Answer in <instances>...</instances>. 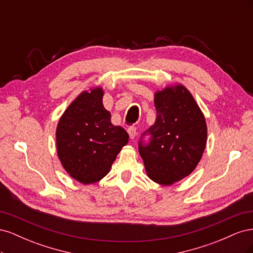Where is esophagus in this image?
I'll list each match as a JSON object with an SVG mask.
<instances>
[{
    "label": "esophagus",
    "instance_id": "esophagus-1",
    "mask_svg": "<svg viewBox=\"0 0 253 253\" xmlns=\"http://www.w3.org/2000/svg\"><path fill=\"white\" fill-rule=\"evenodd\" d=\"M127 133H128V135H129V138H131V139L135 138V136H136V134H137V132H136V127H134V126H129V127L127 128Z\"/></svg>",
    "mask_w": 253,
    "mask_h": 253
}]
</instances>
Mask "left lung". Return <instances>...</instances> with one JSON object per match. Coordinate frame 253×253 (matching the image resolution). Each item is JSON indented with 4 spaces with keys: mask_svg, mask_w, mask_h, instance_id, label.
I'll use <instances>...</instances> for the list:
<instances>
[{
    "mask_svg": "<svg viewBox=\"0 0 253 253\" xmlns=\"http://www.w3.org/2000/svg\"><path fill=\"white\" fill-rule=\"evenodd\" d=\"M156 119L147 132L151 142H139V154L149 178L171 186L192 173L207 144V124L192 94L182 84L154 94Z\"/></svg>",
    "mask_w": 253,
    "mask_h": 253,
    "instance_id": "1",
    "label": "left lung"
}]
</instances>
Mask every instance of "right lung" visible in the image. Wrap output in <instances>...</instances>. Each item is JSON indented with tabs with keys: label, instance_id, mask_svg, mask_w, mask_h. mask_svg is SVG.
<instances>
[{
	"label": "right lung",
	"instance_id": "right-lung-1",
	"mask_svg": "<svg viewBox=\"0 0 253 253\" xmlns=\"http://www.w3.org/2000/svg\"><path fill=\"white\" fill-rule=\"evenodd\" d=\"M103 95L101 86L83 90L57 125L56 147L61 165L83 185L101 180L128 142L126 129L111 122V113L103 106Z\"/></svg>",
	"mask_w": 253,
	"mask_h": 253
}]
</instances>
